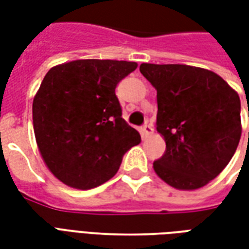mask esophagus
I'll use <instances>...</instances> for the list:
<instances>
[{"mask_svg": "<svg viewBox=\"0 0 249 249\" xmlns=\"http://www.w3.org/2000/svg\"><path fill=\"white\" fill-rule=\"evenodd\" d=\"M153 135V126L151 124H145L142 128V136L144 137H151Z\"/></svg>", "mask_w": 249, "mask_h": 249, "instance_id": "esophagus-1", "label": "esophagus"}]
</instances>
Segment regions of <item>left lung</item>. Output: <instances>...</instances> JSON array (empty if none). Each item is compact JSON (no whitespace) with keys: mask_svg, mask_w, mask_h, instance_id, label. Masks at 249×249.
Wrapping results in <instances>:
<instances>
[{"mask_svg":"<svg viewBox=\"0 0 249 249\" xmlns=\"http://www.w3.org/2000/svg\"><path fill=\"white\" fill-rule=\"evenodd\" d=\"M140 71L157 90L156 129L167 144L164 156L153 162L155 172L181 191L207 185L239 145V94L204 68L141 64Z\"/></svg>","mask_w":249,"mask_h":249,"instance_id":"left-lung-1","label":"left lung"}]
</instances>
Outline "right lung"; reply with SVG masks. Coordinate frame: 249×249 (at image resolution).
Instances as JSON below:
<instances>
[{
    "instance_id": "right-lung-1",
    "label": "right lung",
    "mask_w": 249,
    "mask_h": 249,
    "mask_svg": "<svg viewBox=\"0 0 249 249\" xmlns=\"http://www.w3.org/2000/svg\"><path fill=\"white\" fill-rule=\"evenodd\" d=\"M132 61L74 60L52 68L33 98L36 141L48 169L76 189L117 173L125 152L141 142L125 123L114 89Z\"/></svg>"
}]
</instances>
